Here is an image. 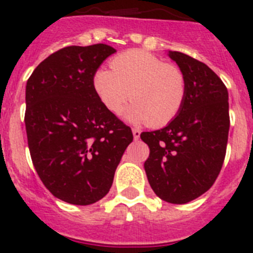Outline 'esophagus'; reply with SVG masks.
<instances>
[{"label":"esophagus","mask_w":253,"mask_h":253,"mask_svg":"<svg viewBox=\"0 0 253 253\" xmlns=\"http://www.w3.org/2000/svg\"><path fill=\"white\" fill-rule=\"evenodd\" d=\"M133 136H134V139H135V140H138V139L140 138V130H139V129L134 128L133 129Z\"/></svg>","instance_id":"1"}]
</instances>
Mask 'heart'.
<instances>
[{"label":"heart","mask_w":253,"mask_h":253,"mask_svg":"<svg viewBox=\"0 0 253 253\" xmlns=\"http://www.w3.org/2000/svg\"><path fill=\"white\" fill-rule=\"evenodd\" d=\"M111 68H100L92 76V87L100 103L134 124L164 126L182 110L187 95L184 74L174 65L143 50H129L111 60Z\"/></svg>","instance_id":"obj_1"}]
</instances>
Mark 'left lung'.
Returning <instances> with one entry per match:
<instances>
[{
	"label": "left lung",
	"mask_w": 253,
	"mask_h": 253,
	"mask_svg": "<svg viewBox=\"0 0 253 253\" xmlns=\"http://www.w3.org/2000/svg\"><path fill=\"white\" fill-rule=\"evenodd\" d=\"M168 55L184 74V104L167 126L140 138L150 150L144 169L154 193L183 205L206 193L221 172L229 130L228 91L206 64L178 51Z\"/></svg>",
	"instance_id": "1"
}]
</instances>
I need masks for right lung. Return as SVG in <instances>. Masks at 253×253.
<instances>
[{
  "mask_svg": "<svg viewBox=\"0 0 253 253\" xmlns=\"http://www.w3.org/2000/svg\"><path fill=\"white\" fill-rule=\"evenodd\" d=\"M114 52L105 43L68 46L46 57L27 80L25 124L32 163L46 188L70 205L105 197L133 142L131 129L92 87L95 71Z\"/></svg>",
  "mask_w": 253,
  "mask_h": 253,
  "instance_id": "right-lung-1",
  "label": "right lung"
}]
</instances>
